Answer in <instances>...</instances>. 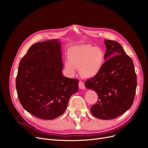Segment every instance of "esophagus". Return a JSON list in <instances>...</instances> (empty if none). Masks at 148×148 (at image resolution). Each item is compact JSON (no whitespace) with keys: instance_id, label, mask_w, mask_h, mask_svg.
Wrapping results in <instances>:
<instances>
[{"instance_id":"1","label":"esophagus","mask_w":148,"mask_h":148,"mask_svg":"<svg viewBox=\"0 0 148 148\" xmlns=\"http://www.w3.org/2000/svg\"><path fill=\"white\" fill-rule=\"evenodd\" d=\"M79 88L80 89H85V86H84V84L83 82L80 81L79 82Z\"/></svg>"}]
</instances>
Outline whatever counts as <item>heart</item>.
Here are the masks:
<instances>
[{
    "mask_svg": "<svg viewBox=\"0 0 148 148\" xmlns=\"http://www.w3.org/2000/svg\"><path fill=\"white\" fill-rule=\"evenodd\" d=\"M68 60L65 62V68L71 75L80 68L81 75L85 78L95 77L102 69L105 62V54L101 49L90 44L71 47L67 51Z\"/></svg>",
    "mask_w": 148,
    "mask_h": 148,
    "instance_id": "obj_1",
    "label": "heart"
}]
</instances>
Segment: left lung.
<instances>
[{"mask_svg":"<svg viewBox=\"0 0 148 148\" xmlns=\"http://www.w3.org/2000/svg\"><path fill=\"white\" fill-rule=\"evenodd\" d=\"M104 44V64L100 72L84 84L98 96L97 103L90 108L92 114L98 119L108 120L118 117L133 104L137 76L133 62L121 45L112 40H105Z\"/></svg>","mask_w":148,"mask_h":148,"instance_id":"1","label":"left lung"}]
</instances>
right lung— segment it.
I'll return each instance as SVG.
<instances>
[{"label": "right lung", "instance_id": "right-lung-1", "mask_svg": "<svg viewBox=\"0 0 148 148\" xmlns=\"http://www.w3.org/2000/svg\"><path fill=\"white\" fill-rule=\"evenodd\" d=\"M61 46L56 39L35 43L20 62L15 82L18 99L38 118L59 117L79 90L78 80L63 75Z\"/></svg>", "mask_w": 148, "mask_h": 148}]
</instances>
